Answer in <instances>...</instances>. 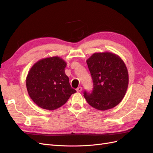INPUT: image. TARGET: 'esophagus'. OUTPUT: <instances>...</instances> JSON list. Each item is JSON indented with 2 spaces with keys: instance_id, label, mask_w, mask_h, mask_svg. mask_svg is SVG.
<instances>
[{
  "instance_id": "1",
  "label": "esophagus",
  "mask_w": 153,
  "mask_h": 153,
  "mask_svg": "<svg viewBox=\"0 0 153 153\" xmlns=\"http://www.w3.org/2000/svg\"><path fill=\"white\" fill-rule=\"evenodd\" d=\"M82 91V87H78L76 89L77 92H81Z\"/></svg>"
}]
</instances>
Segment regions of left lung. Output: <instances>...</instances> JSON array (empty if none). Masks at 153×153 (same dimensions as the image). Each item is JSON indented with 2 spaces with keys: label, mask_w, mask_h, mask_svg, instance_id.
Wrapping results in <instances>:
<instances>
[{
  "label": "left lung",
  "mask_w": 153,
  "mask_h": 153,
  "mask_svg": "<svg viewBox=\"0 0 153 153\" xmlns=\"http://www.w3.org/2000/svg\"><path fill=\"white\" fill-rule=\"evenodd\" d=\"M86 62L93 83L92 92H84L87 103L100 110L114 108L122 101L128 89V72L124 62L110 52L94 53Z\"/></svg>",
  "instance_id": "obj_1"
}]
</instances>
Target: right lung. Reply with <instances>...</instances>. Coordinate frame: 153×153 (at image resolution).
I'll return each instance as SVG.
<instances>
[{
	"mask_svg": "<svg viewBox=\"0 0 153 153\" xmlns=\"http://www.w3.org/2000/svg\"><path fill=\"white\" fill-rule=\"evenodd\" d=\"M66 62L59 57L39 60L31 68L26 78L30 98L43 109L61 107L76 90L71 87L64 68Z\"/></svg>",
	"mask_w": 153,
	"mask_h": 153,
	"instance_id": "1",
	"label": "right lung"
}]
</instances>
